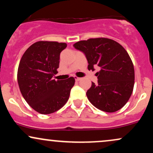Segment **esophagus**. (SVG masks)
<instances>
[{
  "label": "esophagus",
  "instance_id": "1",
  "mask_svg": "<svg viewBox=\"0 0 153 153\" xmlns=\"http://www.w3.org/2000/svg\"><path fill=\"white\" fill-rule=\"evenodd\" d=\"M75 79L76 81H80V80H81L82 78H78V77H75Z\"/></svg>",
  "mask_w": 153,
  "mask_h": 153
}]
</instances>
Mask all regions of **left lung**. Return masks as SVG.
I'll use <instances>...</instances> for the list:
<instances>
[{"label":"left lung","mask_w":153,"mask_h":153,"mask_svg":"<svg viewBox=\"0 0 153 153\" xmlns=\"http://www.w3.org/2000/svg\"><path fill=\"white\" fill-rule=\"evenodd\" d=\"M85 54L88 69L96 73L98 83L92 82L86 92L95 107L106 112H115L127 103L133 91L134 69L132 61L120 44L107 38L89 39L73 45Z\"/></svg>","instance_id":"8db88e82"}]
</instances>
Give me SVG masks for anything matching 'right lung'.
<instances>
[{"label":"right lung","instance_id":"1","mask_svg":"<svg viewBox=\"0 0 153 153\" xmlns=\"http://www.w3.org/2000/svg\"><path fill=\"white\" fill-rule=\"evenodd\" d=\"M66 43L39 41L31 45L23 54L17 80L23 97L33 109L42 114L57 111L65 104L75 78L57 80L60 52Z\"/></svg>","mask_w":153,"mask_h":153}]
</instances>
